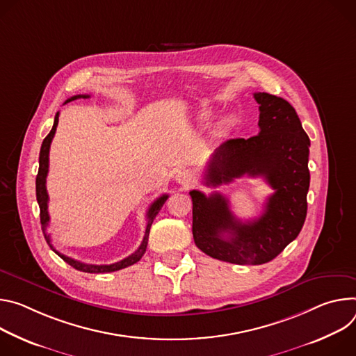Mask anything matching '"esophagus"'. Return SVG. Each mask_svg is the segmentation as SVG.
Returning <instances> with one entry per match:
<instances>
[{
  "label": "esophagus",
  "instance_id": "obj_1",
  "mask_svg": "<svg viewBox=\"0 0 356 356\" xmlns=\"http://www.w3.org/2000/svg\"><path fill=\"white\" fill-rule=\"evenodd\" d=\"M175 179H177V182L181 184V185H191V184L193 182L195 177H193V174H192L189 170H181V171H178V174L175 175Z\"/></svg>",
  "mask_w": 356,
  "mask_h": 356
}]
</instances>
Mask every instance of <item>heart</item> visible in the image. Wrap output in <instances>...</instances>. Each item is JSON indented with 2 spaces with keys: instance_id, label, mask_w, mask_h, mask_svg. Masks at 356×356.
<instances>
[{
  "instance_id": "heart-1",
  "label": "heart",
  "mask_w": 356,
  "mask_h": 356,
  "mask_svg": "<svg viewBox=\"0 0 356 356\" xmlns=\"http://www.w3.org/2000/svg\"><path fill=\"white\" fill-rule=\"evenodd\" d=\"M211 117H212V113H211L209 110L201 111V118H202V120H209ZM233 126H234V120H233V118H227V120H225V122L220 124V127H219V130H218V134H219V136H225Z\"/></svg>"
}]
</instances>
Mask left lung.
I'll return each instance as SVG.
<instances>
[{
  "label": "left lung",
  "instance_id": "1",
  "mask_svg": "<svg viewBox=\"0 0 356 356\" xmlns=\"http://www.w3.org/2000/svg\"><path fill=\"white\" fill-rule=\"evenodd\" d=\"M259 134L232 138L211 155L205 184L218 186L243 175L261 177L274 189L264 212L242 222L219 192L191 191L192 234L208 256L233 264H263L279 256L301 230L309 188V138L294 107L284 99L254 93Z\"/></svg>",
  "mask_w": 356,
  "mask_h": 356
}]
</instances>
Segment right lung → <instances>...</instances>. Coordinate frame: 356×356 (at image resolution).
Wrapping results in <instances>:
<instances>
[{"label": "right lung", "instance_id": "add662e5", "mask_svg": "<svg viewBox=\"0 0 356 356\" xmlns=\"http://www.w3.org/2000/svg\"><path fill=\"white\" fill-rule=\"evenodd\" d=\"M90 97L89 95H76V96H72L69 97L65 103H69V102H73L76 99H88ZM58 123H59V111L56 113L55 115V122H54V127L51 130V133L45 137L44 143H42V147H41V152H39V170H38V175H36V201H38V205H39V211H41V213H39V216H41V225H42V232H44V236H45V241L48 242V245L51 246V249L60 257L63 259L67 264H70L73 268L79 270V271H85V273H95V274H100V273H111V271H117V270H122V268H126L134 263H137L143 254L145 253V249H147V243H148V234H149V227L152 225V220L155 219V216L158 215V212H160V209L163 208V205L165 204V201L168 200V195L164 193L163 196H160V198H156V201H154L151 204V207L148 208V212H147V227H145V234H144V239L140 245V248L131 253L130 256H127L126 259L117 261V263H113V264H88V263H82V261H77L72 257H67L62 253H59L52 242H51V236L47 233V227L49 225V213H48V192H47V175H48V171H49V148H51V143L54 140V136H55V131H56V127H58Z\"/></svg>", "mask_w": 356, "mask_h": 356}]
</instances>
